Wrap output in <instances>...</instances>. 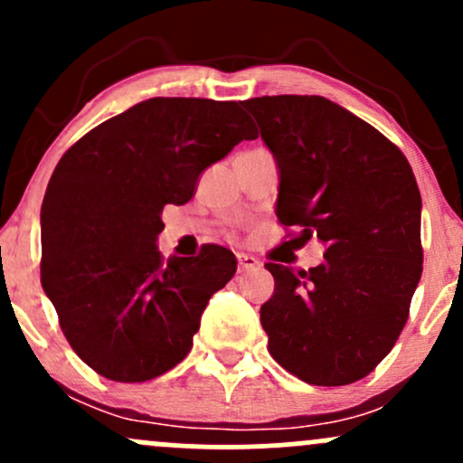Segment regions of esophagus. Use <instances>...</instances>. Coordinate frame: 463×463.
Here are the masks:
<instances>
[{"mask_svg": "<svg viewBox=\"0 0 463 463\" xmlns=\"http://www.w3.org/2000/svg\"><path fill=\"white\" fill-rule=\"evenodd\" d=\"M259 268H261V261H259V259H254L252 254L237 252V269H239V272H252V269H259Z\"/></svg>", "mask_w": 463, "mask_h": 463, "instance_id": "esophagus-1", "label": "esophagus"}]
</instances>
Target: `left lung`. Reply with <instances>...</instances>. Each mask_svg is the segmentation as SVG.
<instances>
[{
    "label": "left lung",
    "instance_id": "8db88e82",
    "mask_svg": "<svg viewBox=\"0 0 463 463\" xmlns=\"http://www.w3.org/2000/svg\"><path fill=\"white\" fill-rule=\"evenodd\" d=\"M279 165L276 217L317 237L309 272L265 263L274 296L261 307L269 354L311 385H348L394 348L422 274V198L405 154L320 95L243 102Z\"/></svg>",
    "mask_w": 463,
    "mask_h": 463
}]
</instances>
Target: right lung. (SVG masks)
I'll return each instance as SVG.
<instances>
[{
  "label": "right lung",
  "mask_w": 463,
  "mask_h": 463,
  "mask_svg": "<svg viewBox=\"0 0 463 463\" xmlns=\"http://www.w3.org/2000/svg\"><path fill=\"white\" fill-rule=\"evenodd\" d=\"M254 137L237 102L152 98L62 154L41 206V285L98 374L141 383L187 357L237 261L213 243L165 261L163 206L189 202L200 174Z\"/></svg>",
  "instance_id": "right-lung-1"
}]
</instances>
